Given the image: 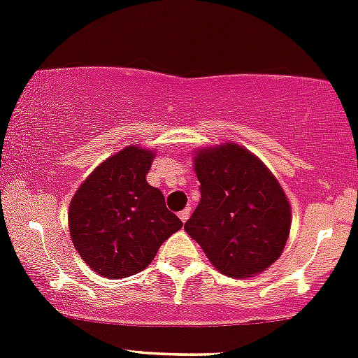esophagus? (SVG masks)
<instances>
[{"instance_id": "34e87169", "label": "esophagus", "mask_w": 358, "mask_h": 358, "mask_svg": "<svg viewBox=\"0 0 358 358\" xmlns=\"http://www.w3.org/2000/svg\"><path fill=\"white\" fill-rule=\"evenodd\" d=\"M178 215H180V219H182V222H187L188 217H190V209H183Z\"/></svg>"}]
</instances>
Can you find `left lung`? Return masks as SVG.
Wrapping results in <instances>:
<instances>
[{
    "instance_id": "1",
    "label": "left lung",
    "mask_w": 358,
    "mask_h": 358,
    "mask_svg": "<svg viewBox=\"0 0 358 358\" xmlns=\"http://www.w3.org/2000/svg\"><path fill=\"white\" fill-rule=\"evenodd\" d=\"M200 203L185 231L212 265L234 278L268 268L290 231V207L268 168L233 143L195 156Z\"/></svg>"
}]
</instances>
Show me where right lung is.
<instances>
[{
	"label": "right lung",
	"mask_w": 358,
	"mask_h": 358,
	"mask_svg": "<svg viewBox=\"0 0 358 358\" xmlns=\"http://www.w3.org/2000/svg\"><path fill=\"white\" fill-rule=\"evenodd\" d=\"M155 152L129 146L100 164L69 206L74 248L93 272L124 278L143 272L183 226L146 182Z\"/></svg>",
	"instance_id": "1"
}]
</instances>
